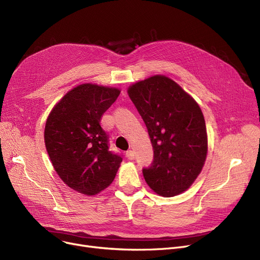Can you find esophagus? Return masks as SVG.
<instances>
[{
	"mask_svg": "<svg viewBox=\"0 0 260 260\" xmlns=\"http://www.w3.org/2000/svg\"><path fill=\"white\" fill-rule=\"evenodd\" d=\"M125 156H126V158H127L128 160H134V158H135V154H134L133 151H127L126 154H125Z\"/></svg>",
	"mask_w": 260,
	"mask_h": 260,
	"instance_id": "obj_1",
	"label": "esophagus"
}]
</instances>
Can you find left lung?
<instances>
[{"instance_id": "left-lung-1", "label": "left lung", "mask_w": 260, "mask_h": 260, "mask_svg": "<svg viewBox=\"0 0 260 260\" xmlns=\"http://www.w3.org/2000/svg\"><path fill=\"white\" fill-rule=\"evenodd\" d=\"M154 149L142 170L144 179L163 197L179 195L193 184L208 153L206 121L197 102L175 81L153 76L128 87Z\"/></svg>"}]
</instances>
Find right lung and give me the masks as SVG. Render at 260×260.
Instances as JSON below:
<instances>
[{
	"mask_svg": "<svg viewBox=\"0 0 260 260\" xmlns=\"http://www.w3.org/2000/svg\"><path fill=\"white\" fill-rule=\"evenodd\" d=\"M115 87L85 83L68 91L50 112L44 140L54 171L68 186L95 195L111 184L122 156L109 151L103 114L117 100Z\"/></svg>",
	"mask_w": 260,
	"mask_h": 260,
	"instance_id": "obj_1",
	"label": "right lung"
}]
</instances>
